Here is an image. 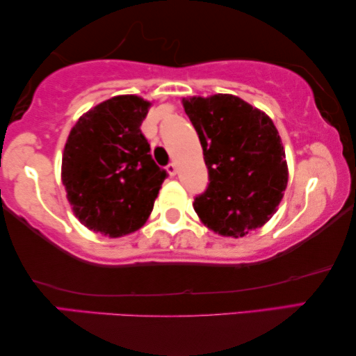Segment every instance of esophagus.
<instances>
[{"label":"esophagus","instance_id":"1","mask_svg":"<svg viewBox=\"0 0 356 356\" xmlns=\"http://www.w3.org/2000/svg\"><path fill=\"white\" fill-rule=\"evenodd\" d=\"M167 172L172 175V177H175V175H177V172H178V167H177V164H175V162H170V164L167 165Z\"/></svg>","mask_w":356,"mask_h":356}]
</instances>
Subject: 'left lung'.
<instances>
[{
  "instance_id": "obj_1",
  "label": "left lung",
  "mask_w": 356,
  "mask_h": 356,
  "mask_svg": "<svg viewBox=\"0 0 356 356\" xmlns=\"http://www.w3.org/2000/svg\"><path fill=\"white\" fill-rule=\"evenodd\" d=\"M208 168L194 209L208 229L240 238L264 225L287 188V162L271 118L232 95L183 99Z\"/></svg>"
}]
</instances>
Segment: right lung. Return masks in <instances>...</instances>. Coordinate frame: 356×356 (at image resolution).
<instances>
[{"mask_svg": "<svg viewBox=\"0 0 356 356\" xmlns=\"http://www.w3.org/2000/svg\"><path fill=\"white\" fill-rule=\"evenodd\" d=\"M151 104L115 96L86 112L69 134L61 179L75 216L110 238L138 230L153 211L167 172L140 131Z\"/></svg>", "mask_w": 356, "mask_h": 356, "instance_id": "right-lung-1", "label": "right lung"}]
</instances>
